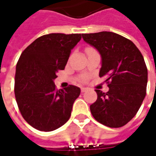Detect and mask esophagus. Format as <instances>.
I'll list each match as a JSON object with an SVG mask.
<instances>
[{
	"instance_id": "1",
	"label": "esophagus",
	"mask_w": 156,
	"mask_h": 156,
	"mask_svg": "<svg viewBox=\"0 0 156 156\" xmlns=\"http://www.w3.org/2000/svg\"><path fill=\"white\" fill-rule=\"evenodd\" d=\"M88 89V88H84V87H83V88H81V92L82 93H84V92L87 91Z\"/></svg>"
}]
</instances>
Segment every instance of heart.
Segmentation results:
<instances>
[{"mask_svg": "<svg viewBox=\"0 0 156 156\" xmlns=\"http://www.w3.org/2000/svg\"><path fill=\"white\" fill-rule=\"evenodd\" d=\"M83 80H84V79H83Z\"/></svg>", "mask_w": 156, "mask_h": 156, "instance_id": "b5f03b06", "label": "heart"}]
</instances>
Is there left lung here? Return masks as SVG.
<instances>
[{
    "label": "left lung",
    "instance_id": "left-lung-1",
    "mask_svg": "<svg viewBox=\"0 0 156 156\" xmlns=\"http://www.w3.org/2000/svg\"><path fill=\"white\" fill-rule=\"evenodd\" d=\"M101 56L99 77L107 76L108 91L96 89L92 115L100 124L119 128L130 121L146 94L148 71L144 58L129 39L111 32L82 34Z\"/></svg>",
    "mask_w": 156,
    "mask_h": 156
}]
</instances>
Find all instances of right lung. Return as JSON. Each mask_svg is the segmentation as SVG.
Segmentation results:
<instances>
[{"instance_id":"obj_1","label":"right lung","mask_w":156,"mask_h":156,"mask_svg":"<svg viewBox=\"0 0 156 156\" xmlns=\"http://www.w3.org/2000/svg\"><path fill=\"white\" fill-rule=\"evenodd\" d=\"M81 34L41 36L22 51L15 76L16 100L31 126L40 131L57 129L69 119L80 88L69 85L56 90L54 79L63 70Z\"/></svg>"}]
</instances>
